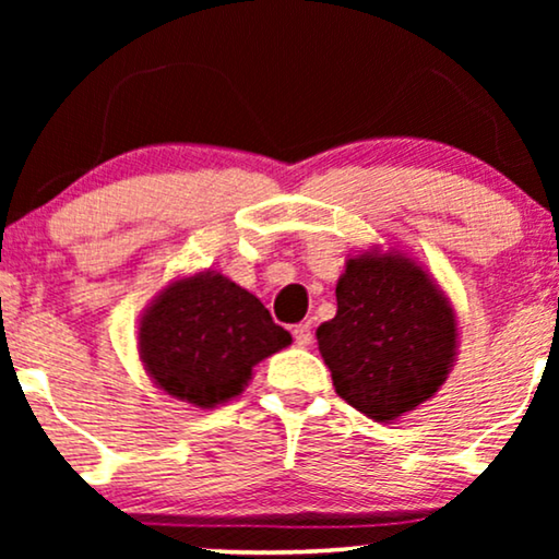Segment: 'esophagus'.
<instances>
[{
    "label": "esophagus",
    "instance_id": "34e87169",
    "mask_svg": "<svg viewBox=\"0 0 559 559\" xmlns=\"http://www.w3.org/2000/svg\"><path fill=\"white\" fill-rule=\"evenodd\" d=\"M293 338H295V343L300 348H308L310 343H312V328H310V323H300V325H295L293 328Z\"/></svg>",
    "mask_w": 559,
    "mask_h": 559
}]
</instances>
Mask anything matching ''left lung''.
<instances>
[{
    "mask_svg": "<svg viewBox=\"0 0 559 559\" xmlns=\"http://www.w3.org/2000/svg\"><path fill=\"white\" fill-rule=\"evenodd\" d=\"M335 300L316 335L341 400L377 423L432 400L457 354L455 310L432 274L404 251H361L346 259Z\"/></svg>",
    "mask_w": 559,
    "mask_h": 559,
    "instance_id": "8db88e82",
    "label": "left lung"
}]
</instances>
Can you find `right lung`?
I'll return each instance as SVG.
<instances>
[{
    "mask_svg": "<svg viewBox=\"0 0 559 559\" xmlns=\"http://www.w3.org/2000/svg\"><path fill=\"white\" fill-rule=\"evenodd\" d=\"M293 343L257 295L216 270L178 277L144 308L140 358L150 379L198 409L231 402L251 369Z\"/></svg>",
    "mask_w": 559,
    "mask_h": 559,
    "instance_id": "add662e5",
    "label": "right lung"
}]
</instances>
